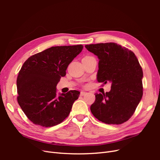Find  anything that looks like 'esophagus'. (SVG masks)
Here are the masks:
<instances>
[{
    "instance_id": "obj_1",
    "label": "esophagus",
    "mask_w": 160,
    "mask_h": 160,
    "mask_svg": "<svg viewBox=\"0 0 160 160\" xmlns=\"http://www.w3.org/2000/svg\"><path fill=\"white\" fill-rule=\"evenodd\" d=\"M87 93H87V92H85V91H81V93H80V95H81V96H84V95H85Z\"/></svg>"
}]
</instances>
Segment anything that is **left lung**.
I'll return each mask as SVG.
<instances>
[{"label":"left lung","mask_w":160,"mask_h":160,"mask_svg":"<svg viewBox=\"0 0 160 160\" xmlns=\"http://www.w3.org/2000/svg\"><path fill=\"white\" fill-rule=\"evenodd\" d=\"M98 56L99 83H111V90L95 94L91 111L105 123L122 124L132 117L143 95V71L133 52L115 42L85 45Z\"/></svg>","instance_id":"1"}]
</instances>
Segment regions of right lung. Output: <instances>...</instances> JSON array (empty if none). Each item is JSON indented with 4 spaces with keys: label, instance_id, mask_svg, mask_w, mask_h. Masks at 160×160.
Returning <instances> with one entry per match:
<instances>
[{
    "label": "right lung",
    "instance_id": "right-lung-1",
    "mask_svg": "<svg viewBox=\"0 0 160 160\" xmlns=\"http://www.w3.org/2000/svg\"><path fill=\"white\" fill-rule=\"evenodd\" d=\"M83 48L82 45L52 47L24 62L17 79V101L33 123L52 127L68 117L80 92L71 90L57 97L56 87Z\"/></svg>",
    "mask_w": 160,
    "mask_h": 160
}]
</instances>
